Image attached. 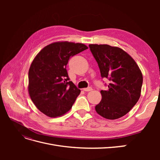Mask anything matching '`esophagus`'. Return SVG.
Wrapping results in <instances>:
<instances>
[{
	"mask_svg": "<svg viewBox=\"0 0 160 160\" xmlns=\"http://www.w3.org/2000/svg\"><path fill=\"white\" fill-rule=\"evenodd\" d=\"M93 90V89H92L91 88H84L83 89V91H92Z\"/></svg>",
	"mask_w": 160,
	"mask_h": 160,
	"instance_id": "34e87169",
	"label": "esophagus"
}]
</instances>
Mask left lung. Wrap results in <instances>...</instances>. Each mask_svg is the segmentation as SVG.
Instances as JSON below:
<instances>
[{"label":"left lung","instance_id":"1","mask_svg":"<svg viewBox=\"0 0 160 160\" xmlns=\"http://www.w3.org/2000/svg\"><path fill=\"white\" fill-rule=\"evenodd\" d=\"M89 47L98 62L101 77L110 81L108 89L101 91L102 99L95 106V111L108 119L122 118L140 98L142 71L133 58L121 48L98 44Z\"/></svg>","mask_w":160,"mask_h":160}]
</instances>
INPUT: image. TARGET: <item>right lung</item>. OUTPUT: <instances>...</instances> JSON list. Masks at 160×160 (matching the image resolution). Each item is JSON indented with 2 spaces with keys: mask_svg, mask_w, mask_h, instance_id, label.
Returning a JSON list of instances; mask_svg holds the SVG:
<instances>
[{
  "mask_svg": "<svg viewBox=\"0 0 160 160\" xmlns=\"http://www.w3.org/2000/svg\"><path fill=\"white\" fill-rule=\"evenodd\" d=\"M88 49L83 43L55 42L33 59L28 71V93L37 108L48 117L66 113L80 94L81 90L69 81L66 66L71 57Z\"/></svg>",
  "mask_w": 160,
  "mask_h": 160,
  "instance_id": "obj_1",
  "label": "right lung"
}]
</instances>
